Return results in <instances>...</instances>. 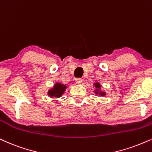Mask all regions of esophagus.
<instances>
[{
  "instance_id": "obj_1",
  "label": "esophagus",
  "mask_w": 152,
  "mask_h": 152,
  "mask_svg": "<svg viewBox=\"0 0 152 152\" xmlns=\"http://www.w3.org/2000/svg\"><path fill=\"white\" fill-rule=\"evenodd\" d=\"M75 82L77 84H80L81 82H82V78H76L75 79Z\"/></svg>"
}]
</instances>
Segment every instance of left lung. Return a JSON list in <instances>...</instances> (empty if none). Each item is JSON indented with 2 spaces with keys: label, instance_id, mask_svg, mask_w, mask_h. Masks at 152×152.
Masks as SVG:
<instances>
[{
  "label": "left lung",
  "instance_id": "left-lung-1",
  "mask_svg": "<svg viewBox=\"0 0 152 152\" xmlns=\"http://www.w3.org/2000/svg\"><path fill=\"white\" fill-rule=\"evenodd\" d=\"M95 87L97 88V89H96V91H95L96 94H99L100 95H101V96H105V93H104V92H101V91H100L99 92L98 91V89H100V85L99 84V83H98V82H96V83H95Z\"/></svg>",
  "mask_w": 152,
  "mask_h": 152
}]
</instances>
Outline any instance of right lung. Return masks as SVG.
Masks as SVG:
<instances>
[{"label":"right lung","mask_w":152,"mask_h":152,"mask_svg":"<svg viewBox=\"0 0 152 152\" xmlns=\"http://www.w3.org/2000/svg\"><path fill=\"white\" fill-rule=\"evenodd\" d=\"M66 86L64 85V84H61L60 83H56L54 86V88H52V90H50L49 91L48 95L50 96V97H52V96H54V97L59 98L61 96L63 93L66 90Z\"/></svg>","instance_id":"obj_1"}]
</instances>
